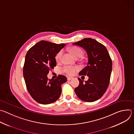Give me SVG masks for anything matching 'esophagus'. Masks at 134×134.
<instances>
[{
	"label": "esophagus",
	"instance_id": "esophagus-1",
	"mask_svg": "<svg viewBox=\"0 0 134 134\" xmlns=\"http://www.w3.org/2000/svg\"><path fill=\"white\" fill-rule=\"evenodd\" d=\"M72 79H73L72 77H67V80H68V81H70V80H72Z\"/></svg>",
	"mask_w": 134,
	"mask_h": 134
}]
</instances>
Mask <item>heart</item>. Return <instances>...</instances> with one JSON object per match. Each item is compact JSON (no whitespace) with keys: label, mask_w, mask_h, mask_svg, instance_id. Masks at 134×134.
Segmentation results:
<instances>
[{"label":"heart","mask_w":134,"mask_h":134,"mask_svg":"<svg viewBox=\"0 0 134 134\" xmlns=\"http://www.w3.org/2000/svg\"><path fill=\"white\" fill-rule=\"evenodd\" d=\"M69 51L76 58H81L83 54V50L77 47H71L70 48H69ZM63 54V51L60 50L56 54L55 58L57 62H60L62 60ZM78 70L79 68L76 67L66 66L64 68V71L69 75H73Z\"/></svg>","instance_id":"obj_1"}]
</instances>
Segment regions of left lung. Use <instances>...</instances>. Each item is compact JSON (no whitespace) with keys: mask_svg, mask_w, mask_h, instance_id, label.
Returning <instances> with one entry per match:
<instances>
[{"mask_svg":"<svg viewBox=\"0 0 134 134\" xmlns=\"http://www.w3.org/2000/svg\"><path fill=\"white\" fill-rule=\"evenodd\" d=\"M73 45L83 48L88 56L87 65L79 75L88 80L83 83L78 79L80 84L75 88V93L81 100L85 102H94L101 98L109 84L112 71V60L104 46L91 38H85Z\"/></svg>","mask_w":134,"mask_h":134,"instance_id":"left-lung-1","label":"left lung"}]
</instances>
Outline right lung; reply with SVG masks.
Masks as SVG:
<instances>
[{
  "label": "right lung",
  "mask_w": 134,
  "mask_h": 134,
  "mask_svg": "<svg viewBox=\"0 0 134 134\" xmlns=\"http://www.w3.org/2000/svg\"><path fill=\"white\" fill-rule=\"evenodd\" d=\"M65 46L42 40L26 53L23 67L24 79L29 93L38 103L50 104L60 96L61 85L67 81L66 76L59 75L55 79L49 80L47 75L56 66L55 55Z\"/></svg>",
  "instance_id": "1"
}]
</instances>
